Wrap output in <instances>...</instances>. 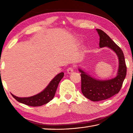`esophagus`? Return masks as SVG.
<instances>
[{
    "label": "esophagus",
    "mask_w": 133,
    "mask_h": 133,
    "mask_svg": "<svg viewBox=\"0 0 133 133\" xmlns=\"http://www.w3.org/2000/svg\"><path fill=\"white\" fill-rule=\"evenodd\" d=\"M67 71L69 73V74H71V73H72L73 71H74V68L72 67H70L69 69H67Z\"/></svg>",
    "instance_id": "obj_1"
}]
</instances>
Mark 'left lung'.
Returning a JSON list of instances; mask_svg holds the SVG:
<instances>
[{"label": "left lung", "instance_id": "8db88e82", "mask_svg": "<svg viewBox=\"0 0 133 133\" xmlns=\"http://www.w3.org/2000/svg\"><path fill=\"white\" fill-rule=\"evenodd\" d=\"M99 35V47H107L117 54L119 59V69L117 77L111 79L99 81L92 78L88 74L79 69L81 72V90L84 97L92 101H103L118 94L122 87L126 75L125 56L121 48L100 29H97Z\"/></svg>", "mask_w": 133, "mask_h": 133}]
</instances>
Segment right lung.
<instances>
[{
	"label": "right lung",
	"mask_w": 133,
	"mask_h": 133,
	"mask_svg": "<svg viewBox=\"0 0 133 133\" xmlns=\"http://www.w3.org/2000/svg\"><path fill=\"white\" fill-rule=\"evenodd\" d=\"M64 73L61 72L50 82L49 85L43 91L34 96L27 98H19L11 94L15 99L30 106H41L49 102L54 97L59 83L63 77Z\"/></svg>",
	"instance_id": "1"
}]
</instances>
